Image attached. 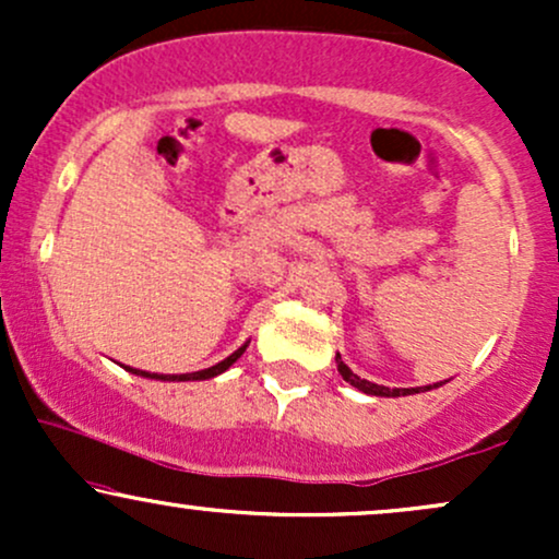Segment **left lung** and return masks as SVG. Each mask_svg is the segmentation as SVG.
I'll return each mask as SVG.
<instances>
[{
    "mask_svg": "<svg viewBox=\"0 0 559 559\" xmlns=\"http://www.w3.org/2000/svg\"><path fill=\"white\" fill-rule=\"evenodd\" d=\"M336 368L338 373H342V378L346 383H352L357 391H362V394H370V396H407V394H420V391H431V389H439L444 386L447 381H439V383H428V386H415V389H389V386H378V383H370L365 381V378H360L357 373H352L349 365H344L342 355H336Z\"/></svg>",
    "mask_w": 559,
    "mask_h": 559,
    "instance_id": "obj_1",
    "label": "left lung"
}]
</instances>
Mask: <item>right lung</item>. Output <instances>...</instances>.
<instances>
[{
    "label": "right lung",
    "mask_w": 559,
    "mask_h": 559,
    "mask_svg": "<svg viewBox=\"0 0 559 559\" xmlns=\"http://www.w3.org/2000/svg\"><path fill=\"white\" fill-rule=\"evenodd\" d=\"M247 346H249V342H243V344L239 346V349L234 352V355H228V357H226V360H221L217 365H213V368L197 370V373H173V376H168V373H146V370L128 368V365H123V368L128 370V373L141 376V378H155V381H207V378H215V376L226 373V370L230 368V365H234V362L239 360V357L243 355V352H247Z\"/></svg>",
    "instance_id": "obj_1"
}]
</instances>
